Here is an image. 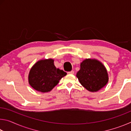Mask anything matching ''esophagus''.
I'll use <instances>...</instances> for the list:
<instances>
[{
    "label": "esophagus",
    "instance_id": "1",
    "mask_svg": "<svg viewBox=\"0 0 131 131\" xmlns=\"http://www.w3.org/2000/svg\"><path fill=\"white\" fill-rule=\"evenodd\" d=\"M68 73L69 74H73L74 73V72L73 70H72V71H70V72H69Z\"/></svg>",
    "mask_w": 131,
    "mask_h": 131
}]
</instances>
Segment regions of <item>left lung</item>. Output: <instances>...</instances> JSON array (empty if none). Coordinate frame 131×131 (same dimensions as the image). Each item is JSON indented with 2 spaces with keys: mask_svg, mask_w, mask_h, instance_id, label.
<instances>
[{
  "mask_svg": "<svg viewBox=\"0 0 131 131\" xmlns=\"http://www.w3.org/2000/svg\"><path fill=\"white\" fill-rule=\"evenodd\" d=\"M76 76L81 85L90 92L100 90L108 80L105 66L95 59H86L82 62Z\"/></svg>",
  "mask_w": 131,
  "mask_h": 131,
  "instance_id": "8db88e82",
  "label": "left lung"
}]
</instances>
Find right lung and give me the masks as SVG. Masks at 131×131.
<instances>
[{"instance_id":"1","label":"right lung","mask_w":131,"mask_h":131,"mask_svg":"<svg viewBox=\"0 0 131 131\" xmlns=\"http://www.w3.org/2000/svg\"><path fill=\"white\" fill-rule=\"evenodd\" d=\"M66 74L63 70L56 68L54 59H42L37 62L31 68L28 81L30 85L35 90L47 92L51 91Z\"/></svg>"}]
</instances>
